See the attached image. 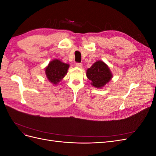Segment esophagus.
<instances>
[{
	"label": "esophagus",
	"mask_w": 156,
	"mask_h": 156,
	"mask_svg": "<svg viewBox=\"0 0 156 156\" xmlns=\"http://www.w3.org/2000/svg\"><path fill=\"white\" fill-rule=\"evenodd\" d=\"M82 66H83V64H82L81 63H79V62H77V63L75 64V66L79 67V68H81V67H82Z\"/></svg>",
	"instance_id": "obj_1"
}]
</instances>
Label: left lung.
<instances>
[{
    "instance_id": "obj_1",
    "label": "left lung",
    "mask_w": 156,
    "mask_h": 156,
    "mask_svg": "<svg viewBox=\"0 0 156 156\" xmlns=\"http://www.w3.org/2000/svg\"><path fill=\"white\" fill-rule=\"evenodd\" d=\"M87 76L94 87L101 88L110 81L112 73L107 66L102 61H97L87 71Z\"/></svg>"
}]
</instances>
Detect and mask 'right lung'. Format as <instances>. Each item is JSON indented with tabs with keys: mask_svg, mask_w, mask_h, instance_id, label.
<instances>
[{
	"mask_svg": "<svg viewBox=\"0 0 156 156\" xmlns=\"http://www.w3.org/2000/svg\"><path fill=\"white\" fill-rule=\"evenodd\" d=\"M69 64L61 62L59 60H54L49 62L45 68V74L49 81L56 84L67 73Z\"/></svg>",
	"mask_w": 156,
	"mask_h": 156,
	"instance_id": "1",
	"label": "right lung"
}]
</instances>
